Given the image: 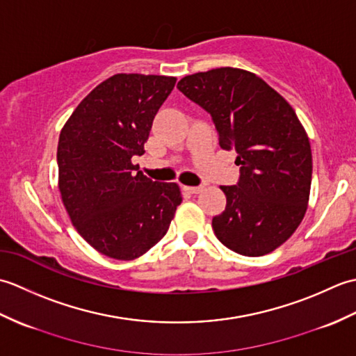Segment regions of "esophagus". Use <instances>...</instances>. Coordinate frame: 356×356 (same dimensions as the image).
Returning a JSON list of instances; mask_svg holds the SVG:
<instances>
[{
  "label": "esophagus",
  "instance_id": "34e87169",
  "mask_svg": "<svg viewBox=\"0 0 356 356\" xmlns=\"http://www.w3.org/2000/svg\"><path fill=\"white\" fill-rule=\"evenodd\" d=\"M185 190L191 194H199L203 190V186H185Z\"/></svg>",
  "mask_w": 356,
  "mask_h": 356
}]
</instances>
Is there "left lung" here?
Listing matches in <instances>:
<instances>
[{
	"label": "left lung",
	"mask_w": 356,
	"mask_h": 356,
	"mask_svg": "<svg viewBox=\"0 0 356 356\" xmlns=\"http://www.w3.org/2000/svg\"><path fill=\"white\" fill-rule=\"evenodd\" d=\"M177 88L213 118L218 145L236 151L237 185L220 186L216 237L231 251L260 257L282 246L303 220L312 182L307 133L284 97L257 74L220 67L179 81Z\"/></svg>",
	"instance_id": "left-lung-1"
}]
</instances>
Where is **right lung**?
<instances>
[{
	"label": "right lung",
	"mask_w": 356,
	"mask_h": 356,
	"mask_svg": "<svg viewBox=\"0 0 356 356\" xmlns=\"http://www.w3.org/2000/svg\"><path fill=\"white\" fill-rule=\"evenodd\" d=\"M174 76L118 73L81 101L58 142V186L79 236L97 252L134 260L170 228L182 194L177 184L143 176L142 156Z\"/></svg>",
	"instance_id": "obj_1"
}]
</instances>
